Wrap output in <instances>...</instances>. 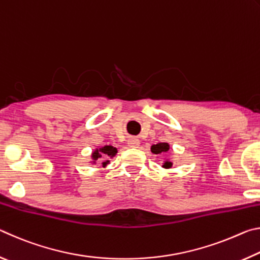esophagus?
Instances as JSON below:
<instances>
[{
    "instance_id": "obj_1",
    "label": "esophagus",
    "mask_w": 260,
    "mask_h": 260,
    "mask_svg": "<svg viewBox=\"0 0 260 260\" xmlns=\"http://www.w3.org/2000/svg\"><path fill=\"white\" fill-rule=\"evenodd\" d=\"M127 144H128L129 148H138L140 146V141L136 138H129L127 140Z\"/></svg>"
}]
</instances>
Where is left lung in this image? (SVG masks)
<instances>
[{
  "label": "left lung",
  "instance_id": "1",
  "mask_svg": "<svg viewBox=\"0 0 260 260\" xmlns=\"http://www.w3.org/2000/svg\"><path fill=\"white\" fill-rule=\"evenodd\" d=\"M150 149H151V152L155 153V155H161V153H165L170 150V144L167 142H160L157 144H152ZM172 165H173L172 161L166 159L164 160V162H162L161 166L164 167V169H171Z\"/></svg>",
  "mask_w": 260,
  "mask_h": 260
}]
</instances>
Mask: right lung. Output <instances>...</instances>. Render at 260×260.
Returning <instances> with one entry per match:
<instances>
[{
	"label": "right lung",
	"instance_id": "add662e5",
	"mask_svg": "<svg viewBox=\"0 0 260 260\" xmlns=\"http://www.w3.org/2000/svg\"><path fill=\"white\" fill-rule=\"evenodd\" d=\"M117 148H114L112 146H104L101 148H96L95 150L91 152V164H96V162H100L102 160V166L105 167L107 166L110 160H105L109 159V158H113L117 155Z\"/></svg>",
	"mask_w": 260,
	"mask_h": 260
}]
</instances>
